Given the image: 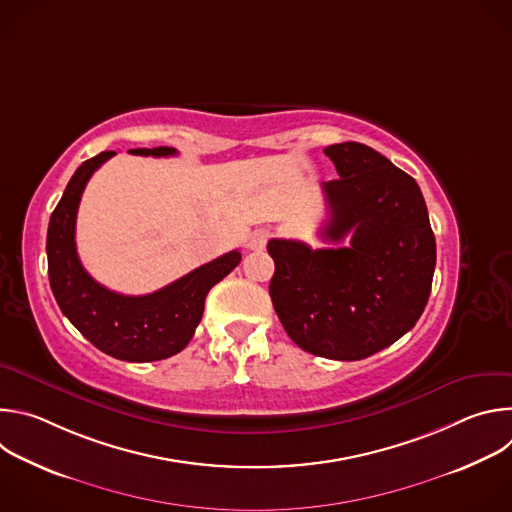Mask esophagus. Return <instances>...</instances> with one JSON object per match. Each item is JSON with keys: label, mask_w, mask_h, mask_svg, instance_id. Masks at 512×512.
<instances>
[{"label": "esophagus", "mask_w": 512, "mask_h": 512, "mask_svg": "<svg viewBox=\"0 0 512 512\" xmlns=\"http://www.w3.org/2000/svg\"><path fill=\"white\" fill-rule=\"evenodd\" d=\"M267 241H269V231L257 229V231L251 233V237H249V241H247V247H249L251 251H263L265 245H267Z\"/></svg>", "instance_id": "obj_1"}]
</instances>
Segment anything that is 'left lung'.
<instances>
[{"label":"left lung","mask_w":512,"mask_h":512,"mask_svg":"<svg viewBox=\"0 0 512 512\" xmlns=\"http://www.w3.org/2000/svg\"><path fill=\"white\" fill-rule=\"evenodd\" d=\"M338 180L324 182L330 218L322 239L348 247L312 249L271 239L273 308L302 350L367 358L409 332L425 310L435 269V237L417 182L356 141L324 150Z\"/></svg>","instance_id":"1"}]
</instances>
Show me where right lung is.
<instances>
[{"instance_id":"1","label":"right lung","mask_w":512,"mask_h":512,"mask_svg":"<svg viewBox=\"0 0 512 512\" xmlns=\"http://www.w3.org/2000/svg\"><path fill=\"white\" fill-rule=\"evenodd\" d=\"M131 154L164 158L176 156V150L139 148ZM113 156L115 152H103L83 162L50 216L46 237L50 287L62 314L105 354L127 362L162 360L186 348L202 320L210 287L241 263V253L216 257L148 296H123L97 283L81 265L75 227L89 178Z\"/></svg>"}]
</instances>
